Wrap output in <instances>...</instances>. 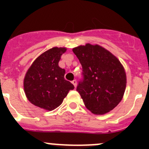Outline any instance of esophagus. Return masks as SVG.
<instances>
[{"mask_svg":"<svg viewBox=\"0 0 149 149\" xmlns=\"http://www.w3.org/2000/svg\"><path fill=\"white\" fill-rule=\"evenodd\" d=\"M72 84H73V85H74L75 88H76V85H77V81H76V80H73V81H72Z\"/></svg>","mask_w":149,"mask_h":149,"instance_id":"1","label":"esophagus"}]
</instances>
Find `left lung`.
Listing matches in <instances>:
<instances>
[{
  "label": "left lung",
  "mask_w": 149,
  "mask_h": 149,
  "mask_svg": "<svg viewBox=\"0 0 149 149\" xmlns=\"http://www.w3.org/2000/svg\"><path fill=\"white\" fill-rule=\"evenodd\" d=\"M82 66L79 93L88 110L102 115L112 110L122 100L126 74L118 58L97 45L86 44L73 49Z\"/></svg>",
  "instance_id": "obj_1"
}]
</instances>
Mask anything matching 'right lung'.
I'll return each instance as SVG.
<instances>
[{"mask_svg": "<svg viewBox=\"0 0 149 149\" xmlns=\"http://www.w3.org/2000/svg\"><path fill=\"white\" fill-rule=\"evenodd\" d=\"M64 47H53L38 57L26 73L24 81L29 101L47 110L61 104L74 86L64 79L65 69L58 66Z\"/></svg>", "mask_w": 149, "mask_h": 149, "instance_id": "obj_1", "label": "right lung"}]
</instances>
